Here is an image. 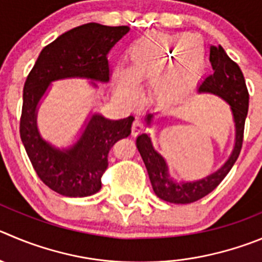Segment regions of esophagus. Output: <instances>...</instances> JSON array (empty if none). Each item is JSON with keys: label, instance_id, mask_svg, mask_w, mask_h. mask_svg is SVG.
Returning a JSON list of instances; mask_svg holds the SVG:
<instances>
[{"label": "esophagus", "instance_id": "1", "mask_svg": "<svg viewBox=\"0 0 262 262\" xmlns=\"http://www.w3.org/2000/svg\"><path fill=\"white\" fill-rule=\"evenodd\" d=\"M143 128H145L143 121L139 119V117H137L133 121V124H132V134H133V136H137V134H139L143 130Z\"/></svg>", "mask_w": 262, "mask_h": 262}]
</instances>
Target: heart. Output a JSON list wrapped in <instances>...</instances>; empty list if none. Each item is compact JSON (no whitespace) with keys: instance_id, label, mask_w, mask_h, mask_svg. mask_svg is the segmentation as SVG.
I'll return each mask as SVG.
<instances>
[{"instance_id":"obj_1","label":"heart","mask_w":262,"mask_h":262,"mask_svg":"<svg viewBox=\"0 0 262 262\" xmlns=\"http://www.w3.org/2000/svg\"><path fill=\"white\" fill-rule=\"evenodd\" d=\"M192 42L191 35H178V36H167L159 35V33H151L146 36L143 40L138 41L134 46V55L136 59L129 66L128 75L134 82H139L145 75V66L148 59H152L156 57L169 58L173 53H177L178 50L187 48ZM203 67L196 68L194 72H200ZM119 90L121 94L125 97H132V90L125 85H120Z\"/></svg>"}]
</instances>
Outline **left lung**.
<instances>
[{
  "label": "left lung",
  "mask_w": 262,
  "mask_h": 262,
  "mask_svg": "<svg viewBox=\"0 0 262 262\" xmlns=\"http://www.w3.org/2000/svg\"><path fill=\"white\" fill-rule=\"evenodd\" d=\"M209 62L213 68V73L203 80L199 86V92L219 95L230 104L234 123H235L234 150L230 158L227 159L226 163L219 170L207 176L203 180L191 181V182H176L168 174L167 163L163 156L154 150L150 137L146 133L138 136L136 142L137 148L143 159L154 191L165 202L174 203V204H189L208 195L219 186L227 173L230 172L241 154L249 101L243 72L239 66L229 58L221 46H211ZM152 117V114L146 116L148 125Z\"/></svg>",
  "instance_id": "left-lung-1"
}]
</instances>
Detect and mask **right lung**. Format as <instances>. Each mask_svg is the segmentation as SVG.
<instances>
[{
    "mask_svg": "<svg viewBox=\"0 0 262 262\" xmlns=\"http://www.w3.org/2000/svg\"><path fill=\"white\" fill-rule=\"evenodd\" d=\"M128 32V26L98 23L70 29L41 50L27 77L20 116L21 142L40 180L58 194L84 198L101 190L110 150L119 139L130 134L134 117L108 120L99 114L93 115L79 141L67 150H59L43 141L38 133V102L55 80L82 77L108 81L107 54Z\"/></svg>",
    "mask_w": 262,
    "mask_h": 262,
    "instance_id": "add662e5",
    "label": "right lung"
}]
</instances>
